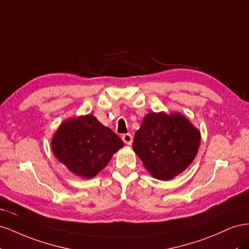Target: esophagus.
Here are the masks:
<instances>
[{"mask_svg": "<svg viewBox=\"0 0 249 249\" xmlns=\"http://www.w3.org/2000/svg\"><path fill=\"white\" fill-rule=\"evenodd\" d=\"M123 140H124V142L125 143V144L131 145L132 142H133L132 135L131 134H124V135H123Z\"/></svg>", "mask_w": 249, "mask_h": 249, "instance_id": "obj_1", "label": "esophagus"}]
</instances>
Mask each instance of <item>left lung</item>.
Instances as JSON below:
<instances>
[{
	"instance_id": "obj_1",
	"label": "left lung",
	"mask_w": 249,
	"mask_h": 249,
	"mask_svg": "<svg viewBox=\"0 0 249 249\" xmlns=\"http://www.w3.org/2000/svg\"><path fill=\"white\" fill-rule=\"evenodd\" d=\"M200 132L178 112L148 113L135 134L133 149L155 178L169 180L193 162Z\"/></svg>"
}]
</instances>
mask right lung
<instances>
[{
	"label": "right lung",
	"instance_id": "1",
	"mask_svg": "<svg viewBox=\"0 0 249 249\" xmlns=\"http://www.w3.org/2000/svg\"><path fill=\"white\" fill-rule=\"evenodd\" d=\"M53 154L73 175L94 178L124 142L92 114L64 120L51 141Z\"/></svg>",
	"mask_w": 249,
	"mask_h": 249
}]
</instances>
